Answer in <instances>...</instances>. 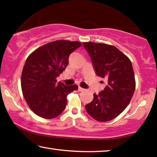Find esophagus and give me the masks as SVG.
Masks as SVG:
<instances>
[{"label":"esophagus","mask_w":157,"mask_h":157,"mask_svg":"<svg viewBox=\"0 0 157 157\" xmlns=\"http://www.w3.org/2000/svg\"><path fill=\"white\" fill-rule=\"evenodd\" d=\"M78 90L79 91H84L85 89L84 88H82V87H78Z\"/></svg>","instance_id":"obj_1"}]
</instances>
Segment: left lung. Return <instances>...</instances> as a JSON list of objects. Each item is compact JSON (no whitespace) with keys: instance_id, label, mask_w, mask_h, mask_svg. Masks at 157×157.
<instances>
[{"instance_id":"left-lung-1","label":"left lung","mask_w":157,"mask_h":157,"mask_svg":"<svg viewBox=\"0 0 157 157\" xmlns=\"http://www.w3.org/2000/svg\"><path fill=\"white\" fill-rule=\"evenodd\" d=\"M94 70L108 84L85 105L87 113L98 121H108L124 111L135 90L134 72L130 59L114 46L84 42Z\"/></svg>"}]
</instances>
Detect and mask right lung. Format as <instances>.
<instances>
[{"instance_id":"add662e5","label":"right lung","mask_w":157,"mask_h":157,"mask_svg":"<svg viewBox=\"0 0 157 157\" xmlns=\"http://www.w3.org/2000/svg\"><path fill=\"white\" fill-rule=\"evenodd\" d=\"M79 41L58 40L33 52L25 62L21 75L23 95L31 110L41 118L51 119L66 107L67 95L78 87L65 85L57 77L65 70L69 57L80 47Z\"/></svg>"}]
</instances>
